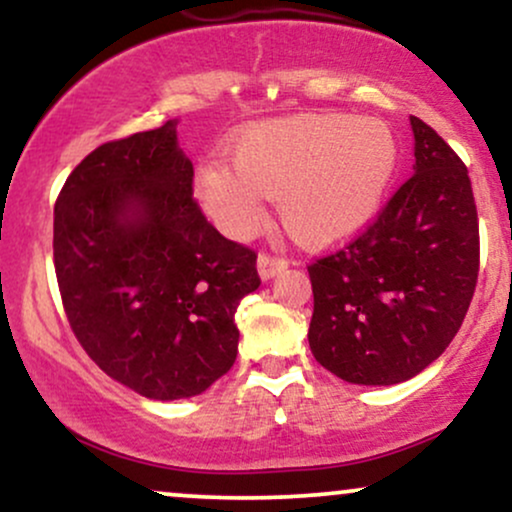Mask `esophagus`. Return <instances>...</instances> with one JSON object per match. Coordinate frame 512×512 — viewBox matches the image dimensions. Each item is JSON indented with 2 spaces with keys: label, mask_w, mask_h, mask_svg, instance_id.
<instances>
[{
  "label": "esophagus",
  "mask_w": 512,
  "mask_h": 512,
  "mask_svg": "<svg viewBox=\"0 0 512 512\" xmlns=\"http://www.w3.org/2000/svg\"><path fill=\"white\" fill-rule=\"evenodd\" d=\"M286 267H289V260H286V257L269 255V252H262L260 260H257V269H260L262 279H272V276L284 272Z\"/></svg>",
  "instance_id": "obj_1"
}]
</instances>
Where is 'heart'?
Returning <instances> with one entry per match:
<instances>
[{
  "mask_svg": "<svg viewBox=\"0 0 512 512\" xmlns=\"http://www.w3.org/2000/svg\"><path fill=\"white\" fill-rule=\"evenodd\" d=\"M399 146L375 117L293 115L250 127L233 144V168L207 161L197 195L223 233L248 238L267 219L264 199L279 197L293 238L327 245L370 221L395 178Z\"/></svg>",
  "mask_w": 512,
  "mask_h": 512,
  "instance_id": "1",
  "label": "heart"
}]
</instances>
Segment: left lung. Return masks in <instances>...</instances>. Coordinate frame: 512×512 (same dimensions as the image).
I'll return each mask as SVG.
<instances>
[{
	"label": "left lung",
	"instance_id": "obj_1",
	"mask_svg": "<svg viewBox=\"0 0 512 512\" xmlns=\"http://www.w3.org/2000/svg\"><path fill=\"white\" fill-rule=\"evenodd\" d=\"M414 175L342 248L308 264V342L356 385L414 378L448 349L479 276V216L462 158L411 115Z\"/></svg>",
	"mask_w": 512,
	"mask_h": 512
}]
</instances>
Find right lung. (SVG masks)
<instances>
[{
	"label": "right lung",
	"instance_id": "obj_1",
	"mask_svg": "<svg viewBox=\"0 0 512 512\" xmlns=\"http://www.w3.org/2000/svg\"><path fill=\"white\" fill-rule=\"evenodd\" d=\"M175 122L105 142L55 202V274L74 337L103 373L149 399L214 385L238 354L236 310L257 252L223 238L192 197Z\"/></svg>",
	"mask_w": 512,
	"mask_h": 512
}]
</instances>
